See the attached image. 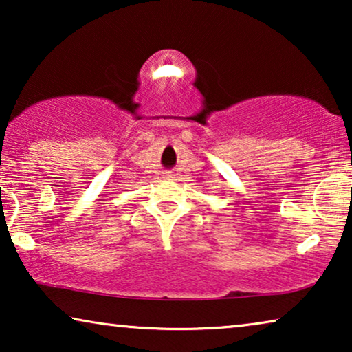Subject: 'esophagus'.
<instances>
[{
    "mask_svg": "<svg viewBox=\"0 0 352 352\" xmlns=\"http://www.w3.org/2000/svg\"><path fill=\"white\" fill-rule=\"evenodd\" d=\"M165 177H166V179H171V177H175V175H173L171 171H166L165 173Z\"/></svg>",
    "mask_w": 352,
    "mask_h": 352,
    "instance_id": "obj_1",
    "label": "esophagus"
}]
</instances>
